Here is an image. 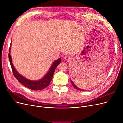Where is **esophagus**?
<instances>
[{
	"label": "esophagus",
	"instance_id": "esophagus-1",
	"mask_svg": "<svg viewBox=\"0 0 123 123\" xmlns=\"http://www.w3.org/2000/svg\"><path fill=\"white\" fill-rule=\"evenodd\" d=\"M65 59H66V61H70L71 60V57H70V56H66L65 57Z\"/></svg>",
	"mask_w": 123,
	"mask_h": 123
}]
</instances>
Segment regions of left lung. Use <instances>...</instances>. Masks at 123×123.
Masks as SVG:
<instances>
[{
    "label": "left lung",
    "mask_w": 123,
    "mask_h": 123,
    "mask_svg": "<svg viewBox=\"0 0 123 123\" xmlns=\"http://www.w3.org/2000/svg\"><path fill=\"white\" fill-rule=\"evenodd\" d=\"M71 84H72V85H73V86L74 88H75V89H76L77 90H80V91H84V90H83V89H80L78 87H77L74 84V83H73V81H72L71 80Z\"/></svg>",
    "instance_id": "8db88e82"
}]
</instances>
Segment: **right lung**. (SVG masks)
<instances>
[{
  "mask_svg": "<svg viewBox=\"0 0 123 123\" xmlns=\"http://www.w3.org/2000/svg\"><path fill=\"white\" fill-rule=\"evenodd\" d=\"M10 49L11 48L10 47L9 52H10ZM9 58L11 67V68H12V71L14 76L16 77V79L18 80V81L21 84H23L25 86L28 88L29 89L33 90H42V89L46 88L47 86H48V85L50 84L51 82L52 79L53 74L56 68L57 67L58 65L59 64H60L62 62L61 58L57 59L56 61H55L53 63V64L51 66L49 71L48 72V73L46 74V75L44 76L43 79L39 80L33 81L29 80L27 79H25V77L21 75L19 73H18V72H17V71L15 70V69L14 67L12 64V58H11V56L10 53H9Z\"/></svg>",
  "mask_w": 123,
  "mask_h": 123,
  "instance_id": "right-lung-1",
  "label": "right lung"
}]
</instances>
